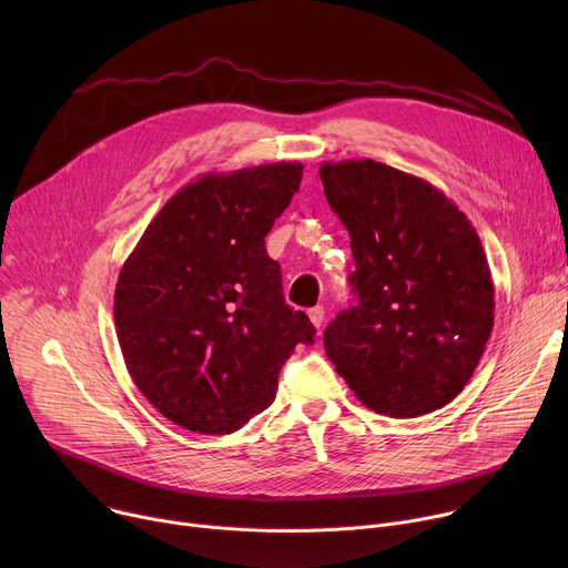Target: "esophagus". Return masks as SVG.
Wrapping results in <instances>:
<instances>
[{
    "instance_id": "esophagus-1",
    "label": "esophagus",
    "mask_w": 568,
    "mask_h": 568,
    "mask_svg": "<svg viewBox=\"0 0 568 568\" xmlns=\"http://www.w3.org/2000/svg\"><path fill=\"white\" fill-rule=\"evenodd\" d=\"M307 316H310L314 328H321V326H323V318H326V310H323V305H316V307H312V310L307 312Z\"/></svg>"
}]
</instances>
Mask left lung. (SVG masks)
<instances>
[{
	"label": "left lung",
	"instance_id": "left-lung-1",
	"mask_svg": "<svg viewBox=\"0 0 568 568\" xmlns=\"http://www.w3.org/2000/svg\"><path fill=\"white\" fill-rule=\"evenodd\" d=\"M351 233L357 305L323 346L364 407L416 418L449 404L490 339L495 287L471 222L429 182L373 159L321 164Z\"/></svg>",
	"mask_w": 568,
	"mask_h": 568
}]
</instances>
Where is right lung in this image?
Here are the masks:
<instances>
[{
	"label": "right lung",
	"mask_w": 568,
	"mask_h": 568,
	"mask_svg": "<svg viewBox=\"0 0 568 568\" xmlns=\"http://www.w3.org/2000/svg\"><path fill=\"white\" fill-rule=\"evenodd\" d=\"M301 173L278 161L202 175L156 213L119 274L114 321L128 373L184 429L245 427L274 402L296 344L314 342L265 250Z\"/></svg>",
	"instance_id": "right-lung-1"
}]
</instances>
